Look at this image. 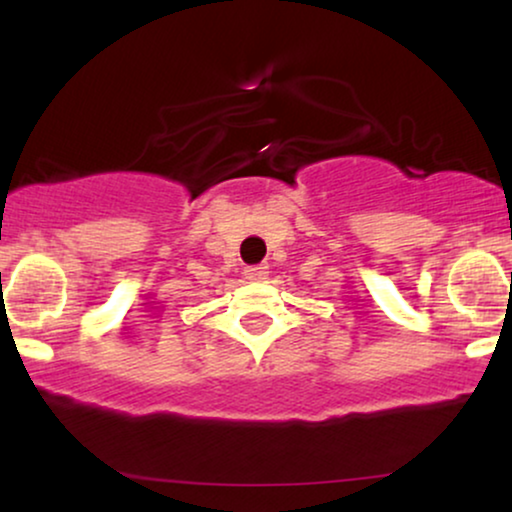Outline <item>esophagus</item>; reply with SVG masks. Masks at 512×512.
<instances>
[{"label":"esophagus","mask_w":512,"mask_h":512,"mask_svg":"<svg viewBox=\"0 0 512 512\" xmlns=\"http://www.w3.org/2000/svg\"><path fill=\"white\" fill-rule=\"evenodd\" d=\"M244 277L249 282H263L268 277V265H249V268H244Z\"/></svg>","instance_id":"1"}]
</instances>
